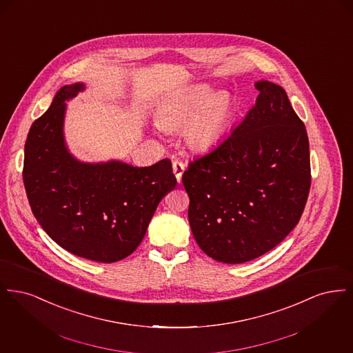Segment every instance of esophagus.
Returning a JSON list of instances; mask_svg holds the SVG:
<instances>
[{
    "label": "esophagus",
    "instance_id": "esophagus-1",
    "mask_svg": "<svg viewBox=\"0 0 353 353\" xmlns=\"http://www.w3.org/2000/svg\"><path fill=\"white\" fill-rule=\"evenodd\" d=\"M172 167H173V173H174L176 179H177V183L180 184V183H181L183 173H184L185 170L184 163H183V161H180V160H174V161H173V164H172Z\"/></svg>",
    "mask_w": 353,
    "mask_h": 353
}]
</instances>
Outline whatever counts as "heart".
Wrapping results in <instances>:
<instances>
[{
    "label": "heart",
    "instance_id": "obj_1",
    "mask_svg": "<svg viewBox=\"0 0 353 353\" xmlns=\"http://www.w3.org/2000/svg\"><path fill=\"white\" fill-rule=\"evenodd\" d=\"M233 118V101L226 92L213 94V88L199 84L186 90L161 108L157 123L172 131L184 125L183 136L193 151L214 148L226 134Z\"/></svg>",
    "mask_w": 353,
    "mask_h": 353
}]
</instances>
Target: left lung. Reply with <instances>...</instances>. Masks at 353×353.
<instances>
[{
	"instance_id": "left-lung-1",
	"label": "left lung",
	"mask_w": 353,
	"mask_h": 353,
	"mask_svg": "<svg viewBox=\"0 0 353 353\" xmlns=\"http://www.w3.org/2000/svg\"><path fill=\"white\" fill-rule=\"evenodd\" d=\"M255 105L216 148L183 174L188 219L202 252L243 263L281 243L296 226L310 185V144L285 90L255 83Z\"/></svg>"
}]
</instances>
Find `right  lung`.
<instances>
[{
  "mask_svg": "<svg viewBox=\"0 0 353 353\" xmlns=\"http://www.w3.org/2000/svg\"><path fill=\"white\" fill-rule=\"evenodd\" d=\"M85 85L66 84L37 119L25 143L23 185L34 217L54 242L90 261L112 263L137 249L161 199L177 180L172 163H84L68 151L66 101Z\"/></svg>",
  "mask_w": 353,
  "mask_h": 353,
  "instance_id": "obj_1",
  "label": "right lung"
}]
</instances>
